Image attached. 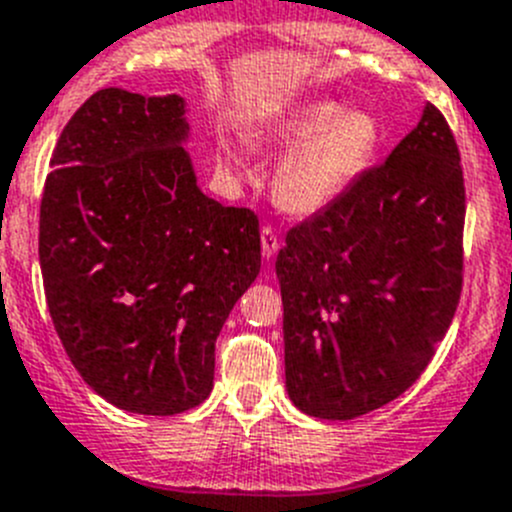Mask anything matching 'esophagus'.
Returning a JSON list of instances; mask_svg holds the SVG:
<instances>
[{"mask_svg": "<svg viewBox=\"0 0 512 512\" xmlns=\"http://www.w3.org/2000/svg\"><path fill=\"white\" fill-rule=\"evenodd\" d=\"M260 240H262V257H265V260H272V257L278 255L280 237L278 232H275V227L265 224V227L260 229Z\"/></svg>", "mask_w": 512, "mask_h": 512, "instance_id": "34e87169", "label": "esophagus"}]
</instances>
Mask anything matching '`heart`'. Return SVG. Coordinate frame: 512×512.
Returning <instances> with one entry per match:
<instances>
[{"label": "heart", "mask_w": 512, "mask_h": 512, "mask_svg": "<svg viewBox=\"0 0 512 512\" xmlns=\"http://www.w3.org/2000/svg\"><path fill=\"white\" fill-rule=\"evenodd\" d=\"M257 143L290 148L272 179L275 199L288 212L310 217L346 197L374 164L381 126L369 111H346L336 100H308L252 133ZM224 166L237 164L229 143L219 146Z\"/></svg>", "instance_id": "heart-1"}]
</instances>
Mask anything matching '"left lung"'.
<instances>
[{
  "instance_id": "8db88e82",
  "label": "left lung",
  "mask_w": 512,
  "mask_h": 512,
  "mask_svg": "<svg viewBox=\"0 0 512 512\" xmlns=\"http://www.w3.org/2000/svg\"><path fill=\"white\" fill-rule=\"evenodd\" d=\"M462 229L460 151L427 103L384 164L285 237L275 272L300 412L361 417L422 376L460 303Z\"/></svg>"
}]
</instances>
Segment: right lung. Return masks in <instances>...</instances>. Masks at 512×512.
Returning <instances> with one entry per match:
<instances>
[{"label":"right lung","mask_w":512,"mask_h":512,"mask_svg":"<svg viewBox=\"0 0 512 512\" xmlns=\"http://www.w3.org/2000/svg\"><path fill=\"white\" fill-rule=\"evenodd\" d=\"M181 95L105 88L62 128L40 204L47 308L85 384L133 414L199 407L260 272L252 209L202 194Z\"/></svg>","instance_id":"add662e5"}]
</instances>
